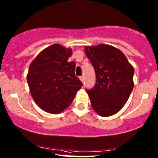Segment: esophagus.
<instances>
[{
	"mask_svg": "<svg viewBox=\"0 0 158 158\" xmlns=\"http://www.w3.org/2000/svg\"><path fill=\"white\" fill-rule=\"evenodd\" d=\"M79 78H80V80H81L82 82H84V77L83 76H81V77H79Z\"/></svg>",
	"mask_w": 158,
	"mask_h": 158,
	"instance_id": "esophagus-1",
	"label": "esophagus"
}]
</instances>
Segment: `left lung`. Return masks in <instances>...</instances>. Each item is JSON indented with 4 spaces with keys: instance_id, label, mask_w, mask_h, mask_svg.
Here are the masks:
<instances>
[{
    "instance_id": "8db88e82",
    "label": "left lung",
    "mask_w": 158,
    "mask_h": 158,
    "mask_svg": "<svg viewBox=\"0 0 158 158\" xmlns=\"http://www.w3.org/2000/svg\"><path fill=\"white\" fill-rule=\"evenodd\" d=\"M86 56L96 74V83L85 91L93 109L102 117L115 114L126 104L134 89V69L123 53L112 46H86Z\"/></svg>"
}]
</instances>
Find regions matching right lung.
<instances>
[{
    "label": "right lung",
    "mask_w": 158,
    "mask_h": 158,
    "mask_svg": "<svg viewBox=\"0 0 158 158\" xmlns=\"http://www.w3.org/2000/svg\"><path fill=\"white\" fill-rule=\"evenodd\" d=\"M72 49L59 44L48 47L30 64L27 76L35 103L49 113L68 107L83 85L75 75V61H68Z\"/></svg>",
    "instance_id": "right-lung-1"
}]
</instances>
